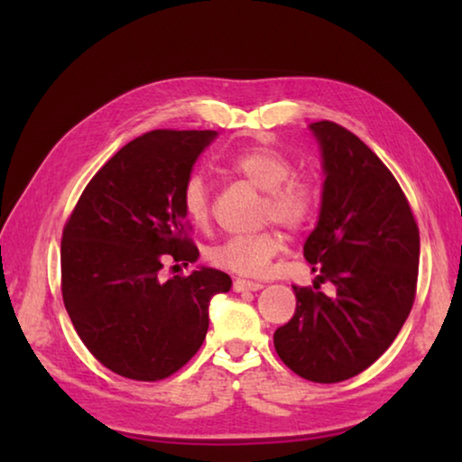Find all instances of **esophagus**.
Listing matches in <instances>:
<instances>
[{
	"mask_svg": "<svg viewBox=\"0 0 462 462\" xmlns=\"http://www.w3.org/2000/svg\"><path fill=\"white\" fill-rule=\"evenodd\" d=\"M259 289H263L261 283H256V281H246V279H236L234 281V291H259Z\"/></svg>",
	"mask_w": 462,
	"mask_h": 462,
	"instance_id": "esophagus-1",
	"label": "esophagus"
}]
</instances>
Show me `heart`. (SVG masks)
<instances>
[{
	"mask_svg": "<svg viewBox=\"0 0 462 462\" xmlns=\"http://www.w3.org/2000/svg\"><path fill=\"white\" fill-rule=\"evenodd\" d=\"M230 173L264 191L261 222H275L287 230H301L314 220L318 191L308 179L293 175V162L275 148H250L228 161ZM183 212L198 228H206L212 217L209 187L201 175L187 179L181 191ZM283 246L275 230L238 234L209 250V263L242 277H261Z\"/></svg>",
	"mask_w": 462,
	"mask_h": 462,
	"instance_id": "1",
	"label": "heart"
}]
</instances>
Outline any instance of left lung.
<instances>
[{"label":"left lung","mask_w":462,"mask_h":462,"mask_svg":"<svg viewBox=\"0 0 462 462\" xmlns=\"http://www.w3.org/2000/svg\"><path fill=\"white\" fill-rule=\"evenodd\" d=\"M324 159L319 220L303 245L314 287L293 285L295 314L273 336L281 361L314 383H340L377 361L416 300L420 230L393 173L353 132L311 124ZM330 280L337 295L319 283Z\"/></svg>","instance_id":"8db88e82"}]
</instances>
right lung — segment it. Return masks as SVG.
<instances>
[{"instance_id": "add662e5", "label": "right lung", "mask_w": 462, "mask_h": 462, "mask_svg": "<svg viewBox=\"0 0 462 462\" xmlns=\"http://www.w3.org/2000/svg\"><path fill=\"white\" fill-rule=\"evenodd\" d=\"M214 130H152L120 148L85 187L62 228L60 291L77 334L97 361L134 381H161L206 340L209 300L232 279L195 263L181 191Z\"/></svg>"}]
</instances>
